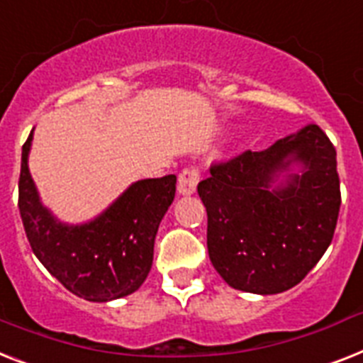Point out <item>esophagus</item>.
Instances as JSON below:
<instances>
[{"label":"esophagus","instance_id":"obj_1","mask_svg":"<svg viewBox=\"0 0 363 363\" xmlns=\"http://www.w3.org/2000/svg\"><path fill=\"white\" fill-rule=\"evenodd\" d=\"M197 182H199V172L196 167H186L182 169L181 175H179V182H177V191L181 196H191L196 191Z\"/></svg>","mask_w":363,"mask_h":363}]
</instances>
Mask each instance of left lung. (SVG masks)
Listing matches in <instances>:
<instances>
[{
    "label": "left lung",
    "mask_w": 363,
    "mask_h": 363,
    "mask_svg": "<svg viewBox=\"0 0 363 363\" xmlns=\"http://www.w3.org/2000/svg\"><path fill=\"white\" fill-rule=\"evenodd\" d=\"M293 163L303 166L300 176L290 173ZM197 194L218 274L238 291L284 293L319 263L334 237L341 205L335 149L319 126L308 125L264 151L211 166Z\"/></svg>",
    "instance_id": "8db88e82"
}]
</instances>
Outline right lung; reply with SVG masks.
<instances>
[{"instance_id": "right-lung-1", "label": "right lung", "mask_w": 363, "mask_h": 363, "mask_svg": "<svg viewBox=\"0 0 363 363\" xmlns=\"http://www.w3.org/2000/svg\"><path fill=\"white\" fill-rule=\"evenodd\" d=\"M33 132L22 147L18 208L37 259L70 293L89 302L132 294L151 272L155 238L175 197V175L143 179L126 188L100 216L69 225L44 207L28 156Z\"/></svg>"}]
</instances>
